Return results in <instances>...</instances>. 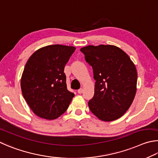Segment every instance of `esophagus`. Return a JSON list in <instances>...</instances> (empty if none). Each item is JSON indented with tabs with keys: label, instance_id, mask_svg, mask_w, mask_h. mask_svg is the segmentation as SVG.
<instances>
[{
	"label": "esophagus",
	"instance_id": "esophagus-1",
	"mask_svg": "<svg viewBox=\"0 0 158 158\" xmlns=\"http://www.w3.org/2000/svg\"><path fill=\"white\" fill-rule=\"evenodd\" d=\"M82 92H83V89H82V88H81V89L77 90V93L80 94H81L82 93Z\"/></svg>",
	"mask_w": 158,
	"mask_h": 158
}]
</instances>
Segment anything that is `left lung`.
I'll return each instance as SVG.
<instances>
[{
  "instance_id": "1",
  "label": "left lung",
  "mask_w": 158,
  "mask_h": 158,
  "mask_svg": "<svg viewBox=\"0 0 158 158\" xmlns=\"http://www.w3.org/2000/svg\"><path fill=\"white\" fill-rule=\"evenodd\" d=\"M92 66L96 81L94 97L88 106L104 121L120 118L131 107L137 91V72L123 50L112 45L87 46L81 48Z\"/></svg>"
}]
</instances>
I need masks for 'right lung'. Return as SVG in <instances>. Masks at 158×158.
I'll use <instances>...</instances> for the list:
<instances>
[{
  "mask_svg": "<svg viewBox=\"0 0 158 158\" xmlns=\"http://www.w3.org/2000/svg\"><path fill=\"white\" fill-rule=\"evenodd\" d=\"M76 48L50 45L36 51L27 60L21 79L22 94L30 108L52 120L64 113L75 96L67 89L64 66Z\"/></svg>",
  "mask_w": 158,
  "mask_h": 158,
  "instance_id": "right-lung-1",
  "label": "right lung"
}]
</instances>
